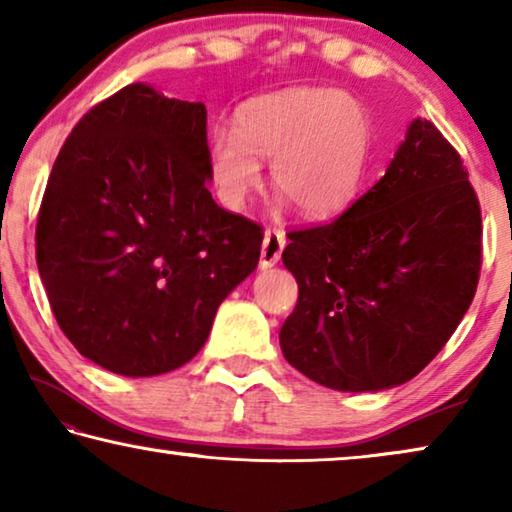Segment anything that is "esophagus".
I'll return each instance as SVG.
<instances>
[{
  "instance_id": "obj_1",
  "label": "esophagus",
  "mask_w": 512,
  "mask_h": 512,
  "mask_svg": "<svg viewBox=\"0 0 512 512\" xmlns=\"http://www.w3.org/2000/svg\"><path fill=\"white\" fill-rule=\"evenodd\" d=\"M286 247V238L284 233L274 231V228H268L263 233V247H261V270H268L272 265L279 263L281 251Z\"/></svg>"
}]
</instances>
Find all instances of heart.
Returning <instances> with one entry per match:
<instances>
[{
	"label": "heart",
	"instance_id": "heart-1",
	"mask_svg": "<svg viewBox=\"0 0 512 512\" xmlns=\"http://www.w3.org/2000/svg\"><path fill=\"white\" fill-rule=\"evenodd\" d=\"M372 127L353 96L328 87L258 96L240 108L235 129L207 140V173L224 205L240 210L261 187V159H272L274 189L309 219L353 203L365 180Z\"/></svg>",
	"mask_w": 512,
	"mask_h": 512
}]
</instances>
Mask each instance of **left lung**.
Listing matches in <instances>:
<instances>
[{
    "label": "left lung",
    "instance_id": "1",
    "mask_svg": "<svg viewBox=\"0 0 512 512\" xmlns=\"http://www.w3.org/2000/svg\"><path fill=\"white\" fill-rule=\"evenodd\" d=\"M298 305L284 358L342 392L395 388L441 351L476 295L478 196L453 145L413 120L388 170L330 224L288 233Z\"/></svg>",
    "mask_w": 512,
    "mask_h": 512
}]
</instances>
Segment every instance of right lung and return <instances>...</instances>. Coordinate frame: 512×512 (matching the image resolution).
<instances>
[{"label":"right lung","mask_w":512,"mask_h":512,"mask_svg":"<svg viewBox=\"0 0 512 512\" xmlns=\"http://www.w3.org/2000/svg\"><path fill=\"white\" fill-rule=\"evenodd\" d=\"M207 182L203 103L133 83L73 127L43 194L36 263L87 360L133 379L173 372L256 270L263 228L214 203Z\"/></svg>","instance_id":"right-lung-1"}]
</instances>
